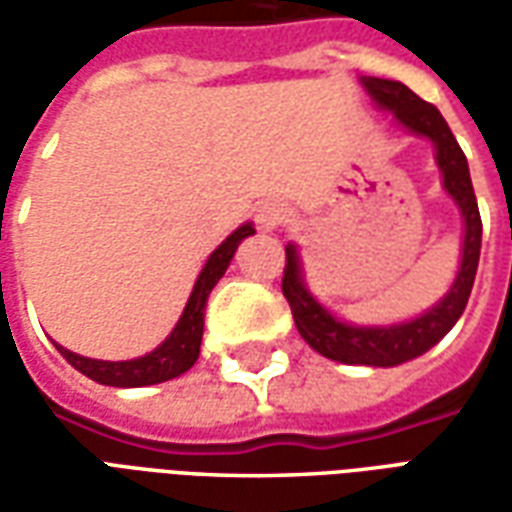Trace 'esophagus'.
Wrapping results in <instances>:
<instances>
[{
    "instance_id": "obj_1",
    "label": "esophagus",
    "mask_w": 512,
    "mask_h": 512,
    "mask_svg": "<svg viewBox=\"0 0 512 512\" xmlns=\"http://www.w3.org/2000/svg\"><path fill=\"white\" fill-rule=\"evenodd\" d=\"M288 205L285 202H279V200H266V202H260L257 205V211H255V222L260 230H277L279 224L282 222H288Z\"/></svg>"
}]
</instances>
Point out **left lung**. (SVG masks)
I'll return each instance as SVG.
<instances>
[{"label": "left lung", "instance_id": "obj_1", "mask_svg": "<svg viewBox=\"0 0 512 512\" xmlns=\"http://www.w3.org/2000/svg\"><path fill=\"white\" fill-rule=\"evenodd\" d=\"M362 84L378 106L392 109L403 126L411 128L414 134L428 136L436 145V161L444 172V189L450 191V197L458 202L463 219H466L458 277L452 282L450 293L433 310L419 315L417 321L389 326V329H356V326L337 321L332 312L323 310L321 304L312 299L310 290L301 282L296 246H288L285 271H282V293L288 299L299 334L321 356L334 359V362H345V365L395 367L433 348L463 315L469 293H472L477 263H480L483 222H480V208H477V197H474L466 156L439 109L422 101L400 82L367 76L362 79Z\"/></svg>", "mask_w": 512, "mask_h": 512}]
</instances>
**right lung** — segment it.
<instances>
[{
  "instance_id": "obj_1",
  "label": "right lung",
  "mask_w": 512,
  "mask_h": 512,
  "mask_svg": "<svg viewBox=\"0 0 512 512\" xmlns=\"http://www.w3.org/2000/svg\"><path fill=\"white\" fill-rule=\"evenodd\" d=\"M255 233L252 224L238 227L227 241H224L202 268V274L197 277V285L191 290L189 304L180 315L178 326L172 329L164 343L158 345L153 354L142 356V359H131V362H101V359H87V356L71 354L68 348H60V354L71 362L79 373L87 378H93L98 384L104 386H150L169 381V378H178L180 373H186L197 356H200V343H202V318H205V301L211 296L213 285L222 279V274L230 266L235 249L244 241L246 235Z\"/></svg>"
}]
</instances>
